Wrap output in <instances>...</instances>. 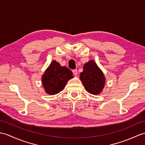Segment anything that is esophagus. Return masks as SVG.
I'll return each instance as SVG.
<instances>
[{"label":"esophagus","instance_id":"34e87169","mask_svg":"<svg viewBox=\"0 0 145 145\" xmlns=\"http://www.w3.org/2000/svg\"><path fill=\"white\" fill-rule=\"evenodd\" d=\"M72 72H73V73L74 75H76L77 74H78V70H77L76 69H74V70H72Z\"/></svg>","mask_w":145,"mask_h":145}]
</instances>
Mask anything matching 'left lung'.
<instances>
[{
	"label": "left lung",
	"instance_id": "left-lung-1",
	"mask_svg": "<svg viewBox=\"0 0 145 145\" xmlns=\"http://www.w3.org/2000/svg\"><path fill=\"white\" fill-rule=\"evenodd\" d=\"M80 80L87 91L93 95L99 94L105 84L103 72L93 60L84 65L83 71L80 73Z\"/></svg>",
	"mask_w": 145,
	"mask_h": 145
}]
</instances>
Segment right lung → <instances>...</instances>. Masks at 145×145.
I'll list each match as a JSON object with an SVG mask.
<instances>
[{"label": "right lung", "instance_id": "1", "mask_svg": "<svg viewBox=\"0 0 145 145\" xmlns=\"http://www.w3.org/2000/svg\"><path fill=\"white\" fill-rule=\"evenodd\" d=\"M73 78V73L66 67H61L54 60L42 77V82L46 92L56 95L64 88L69 79Z\"/></svg>", "mask_w": 145, "mask_h": 145}]
</instances>
